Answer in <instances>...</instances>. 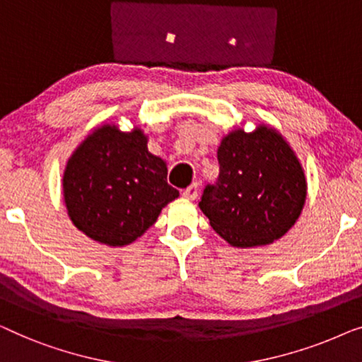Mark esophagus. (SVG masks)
<instances>
[{
	"label": "esophagus",
	"instance_id": "esophagus-1",
	"mask_svg": "<svg viewBox=\"0 0 362 362\" xmlns=\"http://www.w3.org/2000/svg\"><path fill=\"white\" fill-rule=\"evenodd\" d=\"M198 192H200L198 183H192L190 187H187L185 190H183V197L188 198V200H195V198L198 197Z\"/></svg>",
	"mask_w": 362,
	"mask_h": 362
}]
</instances>
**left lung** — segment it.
Segmentation results:
<instances>
[{"label": "left lung", "mask_w": 362, "mask_h": 362, "mask_svg": "<svg viewBox=\"0 0 362 362\" xmlns=\"http://www.w3.org/2000/svg\"><path fill=\"white\" fill-rule=\"evenodd\" d=\"M220 177L203 190L200 210L233 247L266 246L298 220L307 179L298 157L271 126L234 129L218 147Z\"/></svg>", "instance_id": "left-lung-1"}]
</instances>
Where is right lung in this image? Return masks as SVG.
Here are the masks:
<instances>
[{
    "mask_svg": "<svg viewBox=\"0 0 362 362\" xmlns=\"http://www.w3.org/2000/svg\"><path fill=\"white\" fill-rule=\"evenodd\" d=\"M64 202L70 220L93 241L123 247L154 225L179 192L167 183V164L147 149L139 128H96L65 165Z\"/></svg>",
    "mask_w": 362,
    "mask_h": 362,
    "instance_id": "1",
    "label": "right lung"
}]
</instances>
